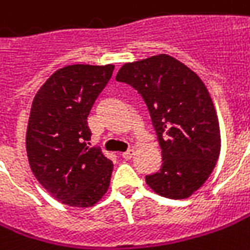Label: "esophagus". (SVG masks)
Here are the masks:
<instances>
[{"mask_svg":"<svg viewBox=\"0 0 250 250\" xmlns=\"http://www.w3.org/2000/svg\"><path fill=\"white\" fill-rule=\"evenodd\" d=\"M133 154H134V150H133V148H128L127 151H125V153L122 154V157H123L125 160H130V158L133 157Z\"/></svg>","mask_w":250,"mask_h":250,"instance_id":"34e87169","label":"esophagus"}]
</instances>
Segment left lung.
<instances>
[{"instance_id": "left-lung-1", "label": "left lung", "mask_w": 250, "mask_h": 250, "mask_svg": "<svg viewBox=\"0 0 250 250\" xmlns=\"http://www.w3.org/2000/svg\"><path fill=\"white\" fill-rule=\"evenodd\" d=\"M116 81L143 97L161 147L163 166L146 183L161 197L188 198L208 180L221 151L218 116L204 82L168 55L125 63Z\"/></svg>"}]
</instances>
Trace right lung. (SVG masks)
Masks as SVG:
<instances>
[{
	"label": "right lung",
	"mask_w": 250,
	"mask_h": 250,
	"mask_svg": "<svg viewBox=\"0 0 250 250\" xmlns=\"http://www.w3.org/2000/svg\"><path fill=\"white\" fill-rule=\"evenodd\" d=\"M113 65H70L56 70L32 102L28 161L39 184L69 207H92L110 184L113 163L90 147L87 116L113 75Z\"/></svg>",
	"instance_id": "1"
}]
</instances>
